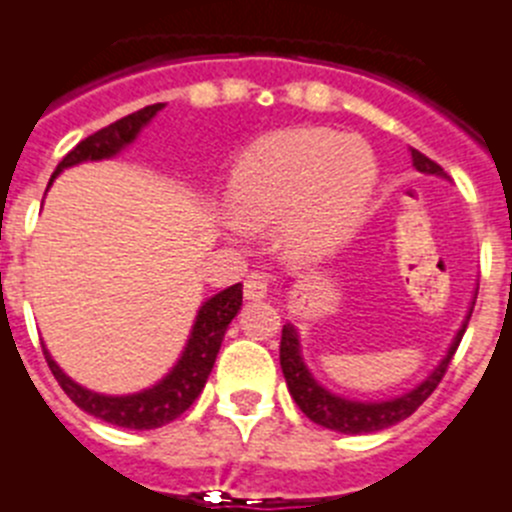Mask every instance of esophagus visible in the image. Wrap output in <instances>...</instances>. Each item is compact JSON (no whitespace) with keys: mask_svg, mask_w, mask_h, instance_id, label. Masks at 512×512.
<instances>
[{"mask_svg":"<svg viewBox=\"0 0 512 512\" xmlns=\"http://www.w3.org/2000/svg\"><path fill=\"white\" fill-rule=\"evenodd\" d=\"M268 286H270V278L268 273H260V270H252L247 275V281H244V296L250 301H260L268 296Z\"/></svg>","mask_w":512,"mask_h":512,"instance_id":"1","label":"esophagus"}]
</instances>
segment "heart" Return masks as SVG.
<instances>
[{"label":"heart","mask_w":512,"mask_h":512,"mask_svg":"<svg viewBox=\"0 0 512 512\" xmlns=\"http://www.w3.org/2000/svg\"><path fill=\"white\" fill-rule=\"evenodd\" d=\"M376 175L366 141L319 126L288 128L244 154L231 175L226 206L242 229L283 221L288 255L317 260L353 234Z\"/></svg>","instance_id":"b5f03b06"}]
</instances>
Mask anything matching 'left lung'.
Here are the masks:
<instances>
[{"mask_svg": "<svg viewBox=\"0 0 512 512\" xmlns=\"http://www.w3.org/2000/svg\"><path fill=\"white\" fill-rule=\"evenodd\" d=\"M412 164H415L420 172H428V175H443L441 164H435L433 159H428L417 149H412ZM474 299H477V296H474ZM471 311H474V301H471L469 314H466L461 330L453 337L451 348H448V353L443 355V361L435 366V371L430 373L428 379L422 381V384H417L415 389L407 391V394H402V397L386 399V402H355V399L337 397V394L324 389V386L311 376L304 358H301V342L296 327H293V324H283L281 368L283 376H286V384L288 391H291L293 402L299 404V410L304 412L311 422H317L322 428L337 430V433L345 435L379 433V430L397 425L404 417H410L412 412L433 394L435 386L441 384V379L448 371V363H451L453 353H456L461 337H464Z\"/></svg>", "mask_w": 512, "mask_h": 512, "instance_id": "obj_1", "label": "left lung"}]
</instances>
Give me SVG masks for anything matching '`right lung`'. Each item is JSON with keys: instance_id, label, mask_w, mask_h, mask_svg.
<instances>
[{"instance_id": "obj_1", "label": "right lung", "mask_w": 512, "mask_h": 512, "mask_svg": "<svg viewBox=\"0 0 512 512\" xmlns=\"http://www.w3.org/2000/svg\"><path fill=\"white\" fill-rule=\"evenodd\" d=\"M162 108V102L146 105V108L136 110V113L126 115L121 121L110 123V126L100 128L97 133L79 141L61 159L53 177L64 172L66 167H74V164L115 157L118 151L133 144V139L139 136L141 128ZM239 306H242V283H234V286L224 288V291H219L208 301H203V306L198 309V317H195L193 330H190L188 345L182 350L175 368L162 381H157V384L144 391H136V394L110 397V394H97V391L84 389V386H79L77 381H71L61 371L59 363L53 361L46 348H43V355H46L48 368L56 376L59 386L66 391V397L77 404L79 410L87 412V415L100 417L102 422H110V425H118V428H162L167 422L177 420L198 399V394H201L208 381V373H211L213 363H216V355H219L226 327H229L231 319L237 317Z\"/></svg>"}]
</instances>
